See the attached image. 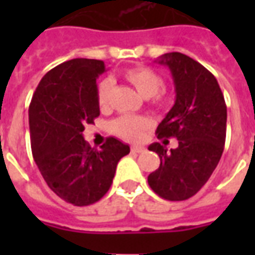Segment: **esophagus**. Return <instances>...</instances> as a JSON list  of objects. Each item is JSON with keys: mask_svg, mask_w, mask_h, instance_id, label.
Instances as JSON below:
<instances>
[{"mask_svg": "<svg viewBox=\"0 0 255 255\" xmlns=\"http://www.w3.org/2000/svg\"><path fill=\"white\" fill-rule=\"evenodd\" d=\"M131 151H132V153H136V154H140V153H143L144 151V147H140V146H133V147H131Z\"/></svg>", "mask_w": 255, "mask_h": 255, "instance_id": "obj_1", "label": "esophagus"}]
</instances>
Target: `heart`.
<instances>
[{
  "label": "heart",
  "instance_id": "1",
  "mask_svg": "<svg viewBox=\"0 0 255 255\" xmlns=\"http://www.w3.org/2000/svg\"><path fill=\"white\" fill-rule=\"evenodd\" d=\"M123 76L132 84L138 93L144 98H149L150 102L157 108L165 105V94L161 91L164 86V79L154 69L147 67L129 68ZM112 93V80L104 79L97 87V101L100 108L109 105ZM150 127V122L142 116H122L112 124V131L119 138L128 142H139L143 139L144 131Z\"/></svg>",
  "mask_w": 255,
  "mask_h": 255
}]
</instances>
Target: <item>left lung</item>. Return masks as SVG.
Wrapping results in <instances>:
<instances>
[{"label": "left lung", "mask_w": 255, "mask_h": 255, "mask_svg": "<svg viewBox=\"0 0 255 255\" xmlns=\"http://www.w3.org/2000/svg\"><path fill=\"white\" fill-rule=\"evenodd\" d=\"M160 64L169 67L176 101L157 127V138H176L169 151L158 142L149 150L160 157V168L147 177L150 188L168 201L195 195L219 164L227 132V105L217 79L183 53H166Z\"/></svg>", "instance_id": "1"}]
</instances>
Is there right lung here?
Wrapping results in <instances>:
<instances>
[{"label":"right lung","mask_w":255,"mask_h":255,"mask_svg":"<svg viewBox=\"0 0 255 255\" xmlns=\"http://www.w3.org/2000/svg\"><path fill=\"white\" fill-rule=\"evenodd\" d=\"M101 60L73 58L41 79L28 109L31 150L45 182L56 195L75 206L98 202L111 188L117 162L129 146L106 138L101 150L83 138L86 124L100 116L97 78Z\"/></svg>","instance_id":"1"}]
</instances>
